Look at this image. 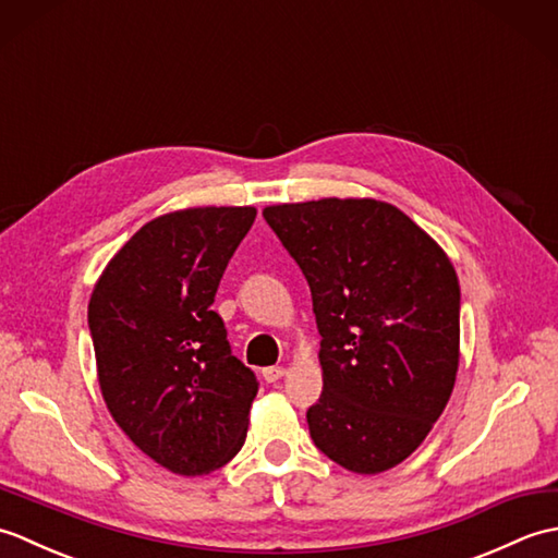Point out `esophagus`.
I'll return each mask as SVG.
<instances>
[{
  "instance_id": "esophagus-1",
  "label": "esophagus",
  "mask_w": 558,
  "mask_h": 558,
  "mask_svg": "<svg viewBox=\"0 0 558 558\" xmlns=\"http://www.w3.org/2000/svg\"><path fill=\"white\" fill-rule=\"evenodd\" d=\"M260 376H264V381L276 384L278 378L286 376V366H266V369H260Z\"/></svg>"
}]
</instances>
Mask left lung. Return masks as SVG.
I'll use <instances>...</instances> for the list:
<instances>
[{
    "mask_svg": "<svg viewBox=\"0 0 558 558\" xmlns=\"http://www.w3.org/2000/svg\"><path fill=\"white\" fill-rule=\"evenodd\" d=\"M264 218L312 290L324 376V393L306 412L316 448L357 475L400 465L432 432L456 386L453 264L386 201L276 204Z\"/></svg>",
    "mask_w": 558,
    "mask_h": 558,
    "instance_id": "obj_1",
    "label": "left lung"
}]
</instances>
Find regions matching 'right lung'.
<instances>
[{
	"mask_svg": "<svg viewBox=\"0 0 558 558\" xmlns=\"http://www.w3.org/2000/svg\"><path fill=\"white\" fill-rule=\"evenodd\" d=\"M254 218V206L165 213L108 260L90 292L105 405L174 475H208L244 446L258 381L210 306Z\"/></svg>",
	"mask_w": 558,
	"mask_h": 558,
	"instance_id": "1",
	"label": "right lung"
}]
</instances>
